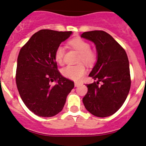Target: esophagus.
<instances>
[{"label":"esophagus","mask_w":146,"mask_h":146,"mask_svg":"<svg viewBox=\"0 0 146 146\" xmlns=\"http://www.w3.org/2000/svg\"><path fill=\"white\" fill-rule=\"evenodd\" d=\"M80 85H81V83L78 82H75V87H78Z\"/></svg>","instance_id":"esophagus-1"}]
</instances>
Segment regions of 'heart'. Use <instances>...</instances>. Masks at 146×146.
<instances>
[{
	"mask_svg": "<svg viewBox=\"0 0 146 146\" xmlns=\"http://www.w3.org/2000/svg\"><path fill=\"white\" fill-rule=\"evenodd\" d=\"M69 44L73 48L80 53L78 62L85 63L86 64L92 65L95 62L97 59L96 53L90 48V44L82 38H77L71 40ZM65 49L62 45H60L55 52V60L60 64L63 63ZM62 74L65 78L73 80H81L86 73V68L82 64L76 65H68L62 69Z\"/></svg>",
	"mask_w": 146,
	"mask_h": 146,
	"instance_id": "obj_1",
	"label": "heart"
}]
</instances>
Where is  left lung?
<instances>
[{"mask_svg":"<svg viewBox=\"0 0 146 146\" xmlns=\"http://www.w3.org/2000/svg\"><path fill=\"white\" fill-rule=\"evenodd\" d=\"M81 37L94 43L98 54L97 62L88 75L97 81L86 84L84 105L95 116H110L121 108L130 91L128 56L121 45L105 31H87Z\"/></svg>","mask_w":146,"mask_h":146,"instance_id":"obj_1","label":"left lung"}]
</instances>
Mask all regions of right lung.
Listing matches in <instances>:
<instances>
[{
	"label": "right lung",
	"mask_w": 146,
	"mask_h": 146,
	"mask_svg": "<svg viewBox=\"0 0 146 146\" xmlns=\"http://www.w3.org/2000/svg\"><path fill=\"white\" fill-rule=\"evenodd\" d=\"M72 31L42 29L30 38L18 54L16 82L24 104L39 117L55 116L62 111L74 82L58 70L56 48ZM56 81L53 86L50 82Z\"/></svg>",
	"instance_id": "1"
}]
</instances>
